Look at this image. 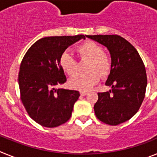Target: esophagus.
I'll use <instances>...</instances> for the list:
<instances>
[{"mask_svg": "<svg viewBox=\"0 0 157 157\" xmlns=\"http://www.w3.org/2000/svg\"><path fill=\"white\" fill-rule=\"evenodd\" d=\"M80 94H81L82 96H86L88 93H87L86 91H80Z\"/></svg>", "mask_w": 157, "mask_h": 157, "instance_id": "1", "label": "esophagus"}]
</instances>
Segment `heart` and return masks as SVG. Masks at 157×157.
I'll return each instance as SVG.
<instances>
[{
	"mask_svg": "<svg viewBox=\"0 0 157 157\" xmlns=\"http://www.w3.org/2000/svg\"><path fill=\"white\" fill-rule=\"evenodd\" d=\"M76 51L80 57L90 59L87 73H78L69 81L71 88L88 90L100 80V75L106 76L112 69V58L104 52L103 48L95 41H86L76 47ZM59 65L69 75H73L77 71V61L70 52H63L59 56Z\"/></svg>",
	"mask_w": 157,
	"mask_h": 157,
	"instance_id": "b5f03b06",
	"label": "heart"
}]
</instances>
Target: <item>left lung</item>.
Listing matches in <instances>:
<instances>
[{"instance_id":"left-lung-1","label":"left lung","mask_w":157,"mask_h":157,"mask_svg":"<svg viewBox=\"0 0 157 157\" xmlns=\"http://www.w3.org/2000/svg\"><path fill=\"white\" fill-rule=\"evenodd\" d=\"M106 47L112 58V69L105 85L108 92L98 93L94 112L101 122L116 126L138 112L145 98L147 76L143 61L136 48L119 35H86Z\"/></svg>"}]
</instances>
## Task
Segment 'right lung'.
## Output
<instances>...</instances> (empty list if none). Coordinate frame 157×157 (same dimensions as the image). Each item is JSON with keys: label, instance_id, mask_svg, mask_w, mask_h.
I'll use <instances>...</instances> for the list:
<instances>
[{"label": "right lung", "instance_id": "1", "mask_svg": "<svg viewBox=\"0 0 157 157\" xmlns=\"http://www.w3.org/2000/svg\"><path fill=\"white\" fill-rule=\"evenodd\" d=\"M82 38L86 39L82 34L43 37L25 54L19 73L21 101L30 117L41 126L56 127L71 118L80 94L56 89L67 81L59 56Z\"/></svg>", "mask_w": 157, "mask_h": 157}]
</instances>
